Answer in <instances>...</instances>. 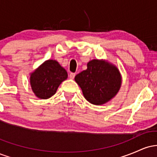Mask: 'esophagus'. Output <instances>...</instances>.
Instances as JSON below:
<instances>
[{
    "mask_svg": "<svg viewBox=\"0 0 157 157\" xmlns=\"http://www.w3.org/2000/svg\"><path fill=\"white\" fill-rule=\"evenodd\" d=\"M75 73H71L69 75V78L70 79H74V78H75Z\"/></svg>",
    "mask_w": 157,
    "mask_h": 157,
    "instance_id": "1",
    "label": "esophagus"
}]
</instances>
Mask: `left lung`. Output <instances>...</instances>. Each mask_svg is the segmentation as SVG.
Listing matches in <instances>:
<instances>
[{"label":"left lung","instance_id":"8db88e82","mask_svg":"<svg viewBox=\"0 0 157 157\" xmlns=\"http://www.w3.org/2000/svg\"><path fill=\"white\" fill-rule=\"evenodd\" d=\"M86 100L94 105H102L117 94L122 83L118 68L105 60H92L87 69L75 76Z\"/></svg>","mask_w":157,"mask_h":157}]
</instances>
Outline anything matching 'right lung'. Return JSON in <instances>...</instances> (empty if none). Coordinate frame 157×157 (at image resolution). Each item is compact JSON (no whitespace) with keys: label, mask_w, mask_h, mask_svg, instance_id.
Instances as JSON below:
<instances>
[{"label":"right lung","mask_w":157,"mask_h":157,"mask_svg":"<svg viewBox=\"0 0 157 157\" xmlns=\"http://www.w3.org/2000/svg\"><path fill=\"white\" fill-rule=\"evenodd\" d=\"M67 77V71L57 61L48 60L31 74L30 84L38 98L48 99L55 94L61 82Z\"/></svg>","instance_id":"1"}]
</instances>
